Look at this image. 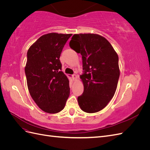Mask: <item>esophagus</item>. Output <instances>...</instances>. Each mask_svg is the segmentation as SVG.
I'll return each mask as SVG.
<instances>
[{"label":"esophagus","mask_w":150,"mask_h":150,"mask_svg":"<svg viewBox=\"0 0 150 150\" xmlns=\"http://www.w3.org/2000/svg\"><path fill=\"white\" fill-rule=\"evenodd\" d=\"M72 79H73V81H75L77 78H78V76H77L76 74H73L72 76Z\"/></svg>","instance_id":"34e87169"}]
</instances>
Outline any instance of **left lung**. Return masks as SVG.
I'll return each instance as SVG.
<instances>
[{
    "label": "left lung",
    "mask_w": 150,
    "mask_h": 150,
    "mask_svg": "<svg viewBox=\"0 0 150 150\" xmlns=\"http://www.w3.org/2000/svg\"><path fill=\"white\" fill-rule=\"evenodd\" d=\"M69 46L82 56L84 74L80 78L84 92L78 98L79 106L86 112H97L116 92L120 74L118 56L110 42L96 34H74Z\"/></svg>",
    "instance_id": "1"
}]
</instances>
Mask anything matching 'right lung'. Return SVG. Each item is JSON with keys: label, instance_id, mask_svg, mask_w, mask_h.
Listing matches in <instances>:
<instances>
[{"label": "right lung", "instance_id": "obj_1", "mask_svg": "<svg viewBox=\"0 0 150 150\" xmlns=\"http://www.w3.org/2000/svg\"><path fill=\"white\" fill-rule=\"evenodd\" d=\"M72 34L51 33L40 37L29 47L25 67L29 93L39 108L55 114L65 107L69 81L61 71L59 58Z\"/></svg>", "mask_w": 150, "mask_h": 150}]
</instances>
